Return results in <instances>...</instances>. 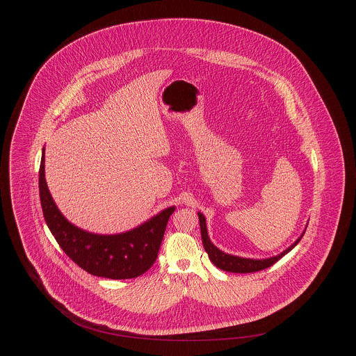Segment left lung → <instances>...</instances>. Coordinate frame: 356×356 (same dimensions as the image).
I'll list each match as a JSON object with an SVG mask.
<instances>
[{
  "label": "left lung",
  "instance_id": "obj_1",
  "mask_svg": "<svg viewBox=\"0 0 356 356\" xmlns=\"http://www.w3.org/2000/svg\"><path fill=\"white\" fill-rule=\"evenodd\" d=\"M199 215V220H200V229H202V240H203L204 250L205 252L208 254L209 260L220 270H225V271H229V273H254V271H260V270H264L270 266H273L275 261H278L282 256L285 254H288L289 251H292L298 243L302 240L303 234L305 233L303 232V234L289 247L286 248L284 252H281L277 256H273V257H267V259H247V257H240V256H234V254H225L223 251H220L219 248H216L209 237H208V233H207V225H205V218H204L202 212H197Z\"/></svg>",
  "mask_w": 356,
  "mask_h": 356
}]
</instances>
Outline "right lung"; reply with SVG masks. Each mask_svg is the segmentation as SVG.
<instances>
[{
    "mask_svg": "<svg viewBox=\"0 0 356 356\" xmlns=\"http://www.w3.org/2000/svg\"><path fill=\"white\" fill-rule=\"evenodd\" d=\"M40 199L45 222L60 248L92 275L129 280L152 267L175 207L163 209L136 229L120 234H95L68 222L53 202L45 179V148L40 165Z\"/></svg>",
    "mask_w": 356,
    "mask_h": 356,
    "instance_id": "add662e5",
    "label": "right lung"
}]
</instances>
